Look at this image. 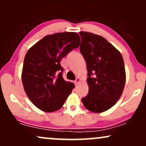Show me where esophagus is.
Returning <instances> with one entry per match:
<instances>
[{
  "mask_svg": "<svg viewBox=\"0 0 146 146\" xmlns=\"http://www.w3.org/2000/svg\"><path fill=\"white\" fill-rule=\"evenodd\" d=\"M80 82V79L79 78H76V80H75V84H78Z\"/></svg>",
  "mask_w": 146,
  "mask_h": 146,
  "instance_id": "obj_1",
  "label": "esophagus"
}]
</instances>
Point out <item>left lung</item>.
I'll list each match as a JSON object with an SVG mask.
<instances>
[{
    "instance_id": "1",
    "label": "left lung",
    "mask_w": 146,
    "mask_h": 146,
    "mask_svg": "<svg viewBox=\"0 0 146 146\" xmlns=\"http://www.w3.org/2000/svg\"><path fill=\"white\" fill-rule=\"evenodd\" d=\"M80 52L86 62L88 93L82 99L94 113L110 109L119 100L124 88L125 71L120 52L103 37L80 32Z\"/></svg>"
}]
</instances>
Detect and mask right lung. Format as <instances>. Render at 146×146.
Here are the masks:
<instances>
[{"label":"right lung","instance_id":"obj_1","mask_svg":"<svg viewBox=\"0 0 146 146\" xmlns=\"http://www.w3.org/2000/svg\"><path fill=\"white\" fill-rule=\"evenodd\" d=\"M77 33L63 32L46 36L28 50L22 72L24 89L31 102L44 112L62 108L74 84L64 80L60 62L79 47Z\"/></svg>","mask_w":146,"mask_h":146}]
</instances>
